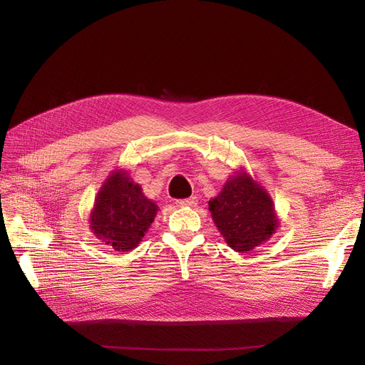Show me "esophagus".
I'll list each match as a JSON object with an SVG mask.
<instances>
[{
	"label": "esophagus",
	"mask_w": 365,
	"mask_h": 365,
	"mask_svg": "<svg viewBox=\"0 0 365 365\" xmlns=\"http://www.w3.org/2000/svg\"><path fill=\"white\" fill-rule=\"evenodd\" d=\"M196 202H197L196 196H192V197H187V200H178V201H176V205H178V207H193V205H196Z\"/></svg>",
	"instance_id": "obj_1"
}]
</instances>
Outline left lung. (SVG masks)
Wrapping results in <instances>:
<instances>
[{
  "instance_id": "1",
  "label": "left lung",
  "mask_w": 365,
  "mask_h": 365,
  "mask_svg": "<svg viewBox=\"0 0 365 365\" xmlns=\"http://www.w3.org/2000/svg\"><path fill=\"white\" fill-rule=\"evenodd\" d=\"M208 210L227 244L239 252L268 240L279 224L271 197L245 172L227 181Z\"/></svg>"
}]
</instances>
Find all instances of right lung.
<instances>
[{
  "mask_svg": "<svg viewBox=\"0 0 365 365\" xmlns=\"http://www.w3.org/2000/svg\"><path fill=\"white\" fill-rule=\"evenodd\" d=\"M157 210L125 172H114L98 192L91 230L115 251H129L145 236Z\"/></svg>",
  "mask_w": 365,
  "mask_h": 365,
  "instance_id": "right-lung-1",
  "label": "right lung"
}]
</instances>
